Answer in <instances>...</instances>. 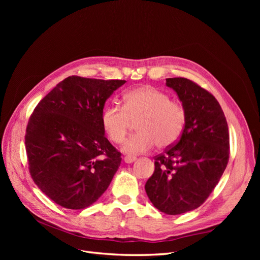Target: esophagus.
I'll return each mask as SVG.
<instances>
[{
	"label": "esophagus",
	"instance_id": "obj_1",
	"mask_svg": "<svg viewBox=\"0 0 260 260\" xmlns=\"http://www.w3.org/2000/svg\"><path fill=\"white\" fill-rule=\"evenodd\" d=\"M136 159H137V158H136L135 156H129V155H127V156L123 157V161L127 162V164H131V162L135 161Z\"/></svg>",
	"mask_w": 260,
	"mask_h": 260
}]
</instances>
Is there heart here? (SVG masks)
<instances>
[{
    "label": "heart",
    "instance_id": "1",
    "mask_svg": "<svg viewBox=\"0 0 260 260\" xmlns=\"http://www.w3.org/2000/svg\"><path fill=\"white\" fill-rule=\"evenodd\" d=\"M122 107L107 105L101 116L106 136L116 144L122 143L132 122H137L138 133L124 143L128 154L145 153L156 144L158 148L174 145L184 129L186 115L183 106L171 101L152 85H141L124 93Z\"/></svg>",
    "mask_w": 260,
    "mask_h": 260
}]
</instances>
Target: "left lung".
<instances>
[{
    "instance_id": "left-lung-1",
    "label": "left lung",
    "mask_w": 260,
    "mask_h": 260,
    "mask_svg": "<svg viewBox=\"0 0 260 260\" xmlns=\"http://www.w3.org/2000/svg\"><path fill=\"white\" fill-rule=\"evenodd\" d=\"M185 111L177 143L154 157L155 170L145 191L153 205L167 215L200 207L218 184L229 161V129L221 106L211 93L186 78H168Z\"/></svg>"
}]
</instances>
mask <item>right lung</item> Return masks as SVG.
Returning <instances> with one entry per match:
<instances>
[{
  "label": "right lung",
  "instance_id": "1",
  "mask_svg": "<svg viewBox=\"0 0 260 260\" xmlns=\"http://www.w3.org/2000/svg\"><path fill=\"white\" fill-rule=\"evenodd\" d=\"M124 82L70 76L31 114L25 136L30 176L57 205L83 209L111 184L121 153L104 136L101 116Z\"/></svg>",
  "mask_w": 260,
  "mask_h": 260
}]
</instances>
